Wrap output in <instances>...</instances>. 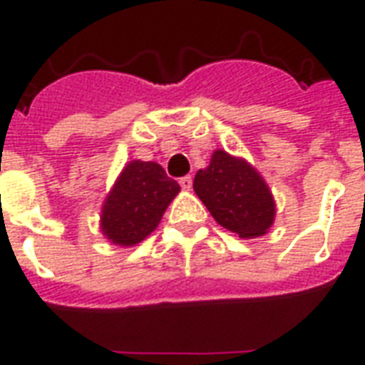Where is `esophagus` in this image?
<instances>
[{
    "instance_id": "34e87169",
    "label": "esophagus",
    "mask_w": 365,
    "mask_h": 365,
    "mask_svg": "<svg viewBox=\"0 0 365 365\" xmlns=\"http://www.w3.org/2000/svg\"><path fill=\"white\" fill-rule=\"evenodd\" d=\"M180 185H182L183 191H191V187H193V180H191V176H185L180 180Z\"/></svg>"
}]
</instances>
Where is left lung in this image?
Instances as JSON below:
<instances>
[{
	"instance_id": "8db88e82",
	"label": "left lung",
	"mask_w": 365,
	"mask_h": 365,
	"mask_svg": "<svg viewBox=\"0 0 365 365\" xmlns=\"http://www.w3.org/2000/svg\"><path fill=\"white\" fill-rule=\"evenodd\" d=\"M193 189L212 217L240 239H257L272 227L277 202L254 165L216 149L210 165L197 172Z\"/></svg>"
}]
</instances>
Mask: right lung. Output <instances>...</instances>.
<instances>
[{
    "mask_svg": "<svg viewBox=\"0 0 365 365\" xmlns=\"http://www.w3.org/2000/svg\"><path fill=\"white\" fill-rule=\"evenodd\" d=\"M178 193V182L166 176L159 163L130 160L106 195L100 231L111 244L136 246L157 229Z\"/></svg>",
    "mask_w": 365,
    "mask_h": 365,
    "instance_id": "1",
    "label": "right lung"
}]
</instances>
